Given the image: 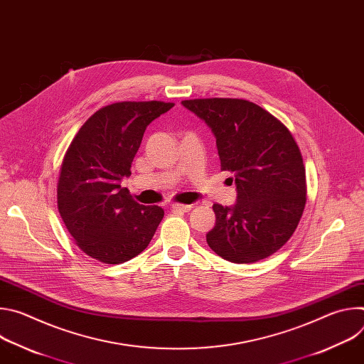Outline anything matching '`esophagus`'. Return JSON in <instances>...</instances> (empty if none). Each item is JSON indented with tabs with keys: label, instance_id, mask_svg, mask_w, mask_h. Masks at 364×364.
Instances as JSON below:
<instances>
[{
	"label": "esophagus",
	"instance_id": "obj_1",
	"mask_svg": "<svg viewBox=\"0 0 364 364\" xmlns=\"http://www.w3.org/2000/svg\"><path fill=\"white\" fill-rule=\"evenodd\" d=\"M171 210H174V212H188V210H191V205L190 204H181V203H173Z\"/></svg>",
	"mask_w": 364,
	"mask_h": 364
}]
</instances>
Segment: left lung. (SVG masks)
Here are the masks:
<instances>
[{
  "mask_svg": "<svg viewBox=\"0 0 364 364\" xmlns=\"http://www.w3.org/2000/svg\"><path fill=\"white\" fill-rule=\"evenodd\" d=\"M216 136L222 171L235 176L233 207L213 204L210 249L233 264L274 255L295 232L306 201L305 167L289 129L253 102L233 97L183 100Z\"/></svg>",
  "mask_w": 364,
  "mask_h": 364,
  "instance_id": "left-lung-1",
  "label": "left lung"
}]
</instances>
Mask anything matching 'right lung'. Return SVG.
Segmentation results:
<instances>
[{
  "mask_svg": "<svg viewBox=\"0 0 364 364\" xmlns=\"http://www.w3.org/2000/svg\"><path fill=\"white\" fill-rule=\"evenodd\" d=\"M173 102H117L96 111L72 139L58 181V209L75 243L90 257L118 265L139 255L164 218L136 203L121 180L146 127Z\"/></svg>",
  "mask_w": 364,
  "mask_h": 364,
  "instance_id": "right-lung-1",
  "label": "right lung"
}]
</instances>
